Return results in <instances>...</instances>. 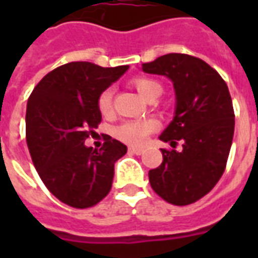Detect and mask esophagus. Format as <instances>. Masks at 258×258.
Instances as JSON below:
<instances>
[{"label": "esophagus", "mask_w": 258, "mask_h": 258, "mask_svg": "<svg viewBox=\"0 0 258 258\" xmlns=\"http://www.w3.org/2000/svg\"><path fill=\"white\" fill-rule=\"evenodd\" d=\"M130 153H134V155H142L144 153V149H140V148H128Z\"/></svg>", "instance_id": "34e87169"}]
</instances>
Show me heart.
Here are the masks:
<instances>
[{"mask_svg": "<svg viewBox=\"0 0 258 258\" xmlns=\"http://www.w3.org/2000/svg\"><path fill=\"white\" fill-rule=\"evenodd\" d=\"M137 91L145 99H156L162 94V85L156 80L146 79V77H138L133 80ZM98 107L103 116H107L113 112V92L112 90H105L98 98ZM155 130V121L152 120H128L124 121L116 131L117 138L128 145H142L146 137Z\"/></svg>", "mask_w": 258, "mask_h": 258, "instance_id": "heart-1", "label": "heart"}]
</instances>
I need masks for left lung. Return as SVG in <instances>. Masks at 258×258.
<instances>
[{"mask_svg":"<svg viewBox=\"0 0 258 258\" xmlns=\"http://www.w3.org/2000/svg\"><path fill=\"white\" fill-rule=\"evenodd\" d=\"M145 73L166 76L175 90V116L159 137L182 151L162 149L163 162L149 171V182L162 199L186 206L210 192L227 166L235 130L229 91L205 60L167 53L142 64Z\"/></svg>","mask_w":258,"mask_h":258,"instance_id":"1","label":"left lung"}]
</instances>
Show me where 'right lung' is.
I'll return each mask as SVG.
<instances>
[{
  "instance_id": "right-lung-1",
  "label": "right lung",
  "mask_w": 258,
  "mask_h": 258,
  "mask_svg": "<svg viewBox=\"0 0 258 258\" xmlns=\"http://www.w3.org/2000/svg\"><path fill=\"white\" fill-rule=\"evenodd\" d=\"M128 66L70 62L53 69L27 101L26 141L48 190L74 209L99 203L112 188L114 163L127 146L107 135L102 148L84 145L101 123L98 98Z\"/></svg>"
}]
</instances>
